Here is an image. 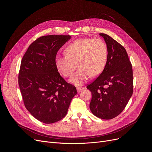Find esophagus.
Returning <instances> with one entry per match:
<instances>
[{"mask_svg": "<svg viewBox=\"0 0 152 152\" xmlns=\"http://www.w3.org/2000/svg\"><path fill=\"white\" fill-rule=\"evenodd\" d=\"M84 89V87H80V86H77V92H81L82 90H83Z\"/></svg>", "mask_w": 152, "mask_h": 152, "instance_id": "34e87169", "label": "esophagus"}]
</instances>
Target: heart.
I'll list each match as a JSON object with an SVG mask.
<instances>
[{
    "label": "heart",
    "mask_w": 152,
    "mask_h": 152,
    "mask_svg": "<svg viewBox=\"0 0 152 152\" xmlns=\"http://www.w3.org/2000/svg\"><path fill=\"white\" fill-rule=\"evenodd\" d=\"M65 56L55 59L58 70L65 77L73 75L77 67L79 70L70 80L75 85L84 84L91 77L99 75L104 68L108 59L107 44L99 39H78L65 49Z\"/></svg>",
    "instance_id": "1"
}]
</instances>
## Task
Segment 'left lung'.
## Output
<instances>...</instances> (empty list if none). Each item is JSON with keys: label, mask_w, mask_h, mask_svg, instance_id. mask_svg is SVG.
Masks as SVG:
<instances>
[{"label": "left lung", "mask_w": 152, "mask_h": 152, "mask_svg": "<svg viewBox=\"0 0 152 152\" xmlns=\"http://www.w3.org/2000/svg\"><path fill=\"white\" fill-rule=\"evenodd\" d=\"M108 48V59L99 77L87 86L91 92V112L99 118L109 120L118 116L133 93L131 63L126 50L111 37L99 34Z\"/></svg>", "instance_id": "8db88e82"}]
</instances>
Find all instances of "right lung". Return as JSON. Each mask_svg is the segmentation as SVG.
Instances as JSON below:
<instances>
[{
	"instance_id": "right-lung-1",
	"label": "right lung",
	"mask_w": 152,
	"mask_h": 152,
	"mask_svg": "<svg viewBox=\"0 0 152 152\" xmlns=\"http://www.w3.org/2000/svg\"><path fill=\"white\" fill-rule=\"evenodd\" d=\"M70 35H45L31 43L22 58L18 84L27 110L38 121L53 124L66 116L77 91L55 65L58 50Z\"/></svg>"
}]
</instances>
